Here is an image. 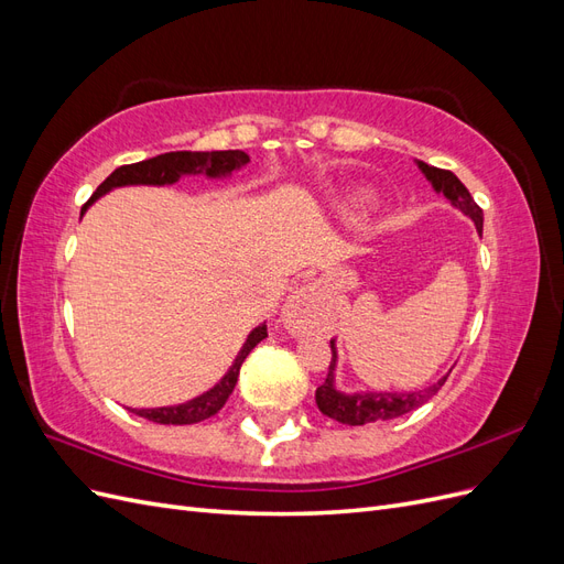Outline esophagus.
Segmentation results:
<instances>
[{"label":"esophagus","mask_w":564,"mask_h":564,"mask_svg":"<svg viewBox=\"0 0 564 564\" xmlns=\"http://www.w3.org/2000/svg\"><path fill=\"white\" fill-rule=\"evenodd\" d=\"M319 286L315 284H305L301 286L299 292H294L292 296L286 299L284 308H282V324L289 334L294 336H303L308 334L311 329H315V324L319 319Z\"/></svg>","instance_id":"obj_1"}]
</instances>
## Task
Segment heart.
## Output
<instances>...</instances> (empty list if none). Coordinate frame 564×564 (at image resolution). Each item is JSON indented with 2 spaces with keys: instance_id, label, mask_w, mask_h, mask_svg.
Here are the masks:
<instances>
[{
  "instance_id": "obj_1",
  "label": "heart",
  "mask_w": 564,
  "mask_h": 564,
  "mask_svg": "<svg viewBox=\"0 0 564 564\" xmlns=\"http://www.w3.org/2000/svg\"><path fill=\"white\" fill-rule=\"evenodd\" d=\"M365 207H367V199H355V202L350 204V207L346 209V214H348V216H355L357 212H362Z\"/></svg>"
}]
</instances>
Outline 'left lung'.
Instances as JSON below:
<instances>
[{"instance_id": "left-lung-1", "label": "left lung", "mask_w": 564, "mask_h": 564, "mask_svg": "<svg viewBox=\"0 0 564 564\" xmlns=\"http://www.w3.org/2000/svg\"><path fill=\"white\" fill-rule=\"evenodd\" d=\"M416 166L421 169V174L425 176L433 185V191L445 195L454 209H458L464 216H468L477 232L482 235V209L477 207L475 199L470 197L468 187L460 183L452 172H445V169H437L425 164L421 160H414ZM336 365H338V350H336V340H332V365L329 373L324 383L315 390V402L319 406V412L324 416H329L338 423L346 425H365L373 421H388V419H398L412 409L421 406L423 402H429L435 392L445 386L449 371L445 377L437 379L433 386L414 390V392H386V390H355V392H344L336 386Z\"/></svg>"}]
</instances>
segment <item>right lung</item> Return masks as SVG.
<instances>
[{
    "label": "right lung",
    "mask_w": 564,
    "mask_h": 564,
    "mask_svg": "<svg viewBox=\"0 0 564 564\" xmlns=\"http://www.w3.org/2000/svg\"><path fill=\"white\" fill-rule=\"evenodd\" d=\"M249 155L242 150H214V152H191V150H181V152H164V155H158L152 160H143L135 164L119 166L115 172L96 187V193L91 199L82 207V216L87 212L91 204L108 195L115 187H124V185H172L181 181V176H207V178H228L232 172H240L242 166H247ZM268 336L265 322H261L259 327H253L245 340V346L237 352L235 362L226 371V377L220 379L214 388H209L202 395L172 404V406H155V409H129L135 416H143L148 421L164 423V425H187V423H199L204 419L214 416L220 406L226 404L230 398V392L237 383V377H240V367L247 360V355L261 344V340Z\"/></svg>",
    "instance_id": "1"
}]
</instances>
